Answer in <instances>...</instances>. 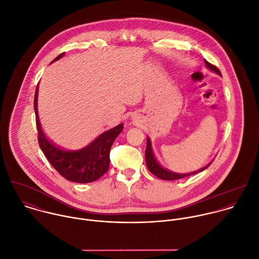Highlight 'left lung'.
Returning <instances> with one entry per match:
<instances>
[{"label":"left lung","instance_id":"1","mask_svg":"<svg viewBox=\"0 0 259 259\" xmlns=\"http://www.w3.org/2000/svg\"><path fill=\"white\" fill-rule=\"evenodd\" d=\"M205 63L207 65V67H209L211 70L217 72L218 75L221 76L220 73V70L213 64L209 63L207 60H205ZM145 162H146V166H147V169H149L154 175H156L157 177L161 178V179H164V180H176V179H180V178H183V177H188L190 175H194V174H197L203 170H205L206 168H208L210 166L207 165L206 167L198 170V171H195V172H192V173H188V174H178V173H174V172H171L167 169H165L164 167H162L158 161L156 160L155 158V155L153 153V150H152V143H151V140L150 138L147 137L146 138V150H145Z\"/></svg>","mask_w":259,"mask_h":259}]
</instances>
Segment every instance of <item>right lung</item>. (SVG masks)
<instances>
[{"instance_id":"right-lung-1","label":"right lung","mask_w":259,"mask_h":259,"mask_svg":"<svg viewBox=\"0 0 259 259\" xmlns=\"http://www.w3.org/2000/svg\"><path fill=\"white\" fill-rule=\"evenodd\" d=\"M64 53L59 54L53 61L61 58ZM38 85H36L33 107L35 113V124L38 129V141L41 150L53 168L65 179L88 183L100 178L109 168V152L115 139L123 131V124L100 134L95 140L79 151H64L52 143L44 134L38 116Z\"/></svg>"}]
</instances>
